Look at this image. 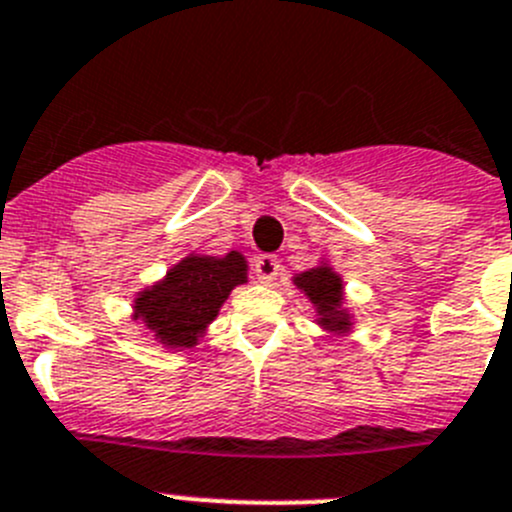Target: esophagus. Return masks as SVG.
Wrapping results in <instances>:
<instances>
[{
	"label": "esophagus",
	"instance_id": "esophagus-1",
	"mask_svg": "<svg viewBox=\"0 0 512 512\" xmlns=\"http://www.w3.org/2000/svg\"><path fill=\"white\" fill-rule=\"evenodd\" d=\"M253 271H256V276H259L261 284H274L276 279H279V259L276 256H271V253H261V256H256V264H253Z\"/></svg>",
	"mask_w": 512,
	"mask_h": 512
}]
</instances>
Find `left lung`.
Returning <instances> with one entry per match:
<instances>
[{"label":"left lung","mask_w":512,"mask_h":512,"mask_svg":"<svg viewBox=\"0 0 512 512\" xmlns=\"http://www.w3.org/2000/svg\"><path fill=\"white\" fill-rule=\"evenodd\" d=\"M294 286L314 306L316 324L334 337H347L354 329V314L344 296V279L326 259L311 269L294 274Z\"/></svg>","instance_id":"left-lung-1"}]
</instances>
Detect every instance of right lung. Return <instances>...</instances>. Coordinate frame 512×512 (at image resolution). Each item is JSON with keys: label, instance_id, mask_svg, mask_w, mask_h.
Masks as SVG:
<instances>
[{"label": "right lung", "instance_id": "obj_1", "mask_svg": "<svg viewBox=\"0 0 512 512\" xmlns=\"http://www.w3.org/2000/svg\"><path fill=\"white\" fill-rule=\"evenodd\" d=\"M248 281V261L241 251L226 256L186 253L163 279L140 289L130 319L165 349H191L206 337L208 326L236 286Z\"/></svg>", "mask_w": 512, "mask_h": 512}]
</instances>
